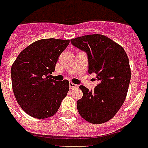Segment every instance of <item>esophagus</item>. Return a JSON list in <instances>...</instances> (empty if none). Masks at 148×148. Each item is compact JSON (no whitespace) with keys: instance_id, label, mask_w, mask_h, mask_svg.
<instances>
[{"instance_id":"1","label":"esophagus","mask_w":148,"mask_h":148,"mask_svg":"<svg viewBox=\"0 0 148 148\" xmlns=\"http://www.w3.org/2000/svg\"><path fill=\"white\" fill-rule=\"evenodd\" d=\"M69 86H70V89H74V88H78V85H77V84H75L74 83H70Z\"/></svg>"}]
</instances>
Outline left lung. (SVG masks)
<instances>
[{"mask_svg": "<svg viewBox=\"0 0 148 148\" xmlns=\"http://www.w3.org/2000/svg\"><path fill=\"white\" fill-rule=\"evenodd\" d=\"M85 51L88 73L96 74L99 84L93 91L83 85V97L77 101L79 114L95 124L108 121L119 110L126 98L131 71L126 52L117 43L102 34H88L71 40Z\"/></svg>", "mask_w": 148, "mask_h": 148, "instance_id": "8db88e82", "label": "left lung"}]
</instances>
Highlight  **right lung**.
<instances>
[{
	"label": "right lung",
	"instance_id": "1",
	"mask_svg": "<svg viewBox=\"0 0 148 148\" xmlns=\"http://www.w3.org/2000/svg\"><path fill=\"white\" fill-rule=\"evenodd\" d=\"M69 40L41 39L17 56L10 70L12 88L21 108L30 116L45 119L53 116L69 90V81L50 78Z\"/></svg>",
	"mask_w": 148,
	"mask_h": 148
}]
</instances>
